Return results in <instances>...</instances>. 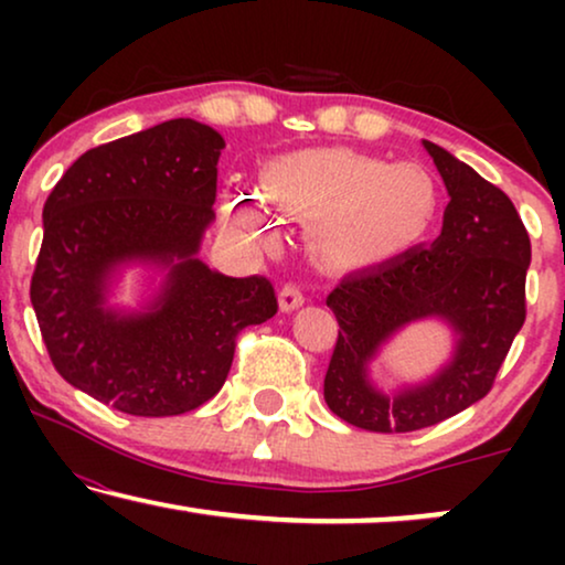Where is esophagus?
Here are the masks:
<instances>
[{"label": "esophagus", "instance_id": "34e87169", "mask_svg": "<svg viewBox=\"0 0 565 565\" xmlns=\"http://www.w3.org/2000/svg\"><path fill=\"white\" fill-rule=\"evenodd\" d=\"M303 303H306L303 292H300L296 285H285V288L280 290V296H277V306H280L282 313L298 311V308L303 306Z\"/></svg>", "mask_w": 565, "mask_h": 565}]
</instances>
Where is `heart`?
<instances>
[{"label":"heart","mask_w":565,"mask_h":565,"mask_svg":"<svg viewBox=\"0 0 565 565\" xmlns=\"http://www.w3.org/2000/svg\"><path fill=\"white\" fill-rule=\"evenodd\" d=\"M265 188L277 203L319 215L316 238L347 259L388 252L406 234L404 226L427 221L435 207V182L422 167H388L347 149L282 153L267 164ZM221 215L231 234L244 242L267 244L273 238L267 205L254 192H228Z\"/></svg>","instance_id":"1"}]
</instances>
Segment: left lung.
Wrapping results in <instances>:
<instances>
[{"instance_id":"left-lung-1","label":"left lung","mask_w":565,"mask_h":565,"mask_svg":"<svg viewBox=\"0 0 565 565\" xmlns=\"http://www.w3.org/2000/svg\"><path fill=\"white\" fill-rule=\"evenodd\" d=\"M422 143L450 195L439 236L347 275L327 298L339 339L323 398L339 419L370 431H416L473 406L524 323L530 236L520 213L466 161ZM424 320L451 329V358L424 382L383 392L369 367L401 330Z\"/></svg>"}]
</instances>
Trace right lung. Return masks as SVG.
<instances>
[{
  "instance_id": "add662e5",
  "label": "right lung",
  "mask_w": 565,
  "mask_h": 565,
  "mask_svg": "<svg viewBox=\"0 0 565 565\" xmlns=\"http://www.w3.org/2000/svg\"><path fill=\"white\" fill-rule=\"evenodd\" d=\"M223 149L205 122H159L82 153L45 200L30 300L61 377L99 404L192 412L226 383L238 331L277 313L265 277L200 259ZM134 266L137 306L113 305Z\"/></svg>"
}]
</instances>
